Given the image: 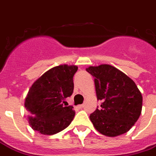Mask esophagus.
<instances>
[{"mask_svg":"<svg viewBox=\"0 0 156 156\" xmlns=\"http://www.w3.org/2000/svg\"><path fill=\"white\" fill-rule=\"evenodd\" d=\"M77 108H78L79 109L83 108H84V104H80V105H78V107H77Z\"/></svg>","mask_w":156,"mask_h":156,"instance_id":"1","label":"esophagus"}]
</instances>
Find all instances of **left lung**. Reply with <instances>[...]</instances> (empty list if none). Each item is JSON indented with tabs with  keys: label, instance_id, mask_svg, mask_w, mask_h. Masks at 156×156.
<instances>
[{
	"label": "left lung",
	"instance_id": "obj_1",
	"mask_svg": "<svg viewBox=\"0 0 156 156\" xmlns=\"http://www.w3.org/2000/svg\"><path fill=\"white\" fill-rule=\"evenodd\" d=\"M95 78L97 100L101 108L90 115L95 129L116 137L128 132L140 116L143 96L135 83L114 66L102 64L86 69Z\"/></svg>",
	"mask_w": 156,
	"mask_h": 156
}]
</instances>
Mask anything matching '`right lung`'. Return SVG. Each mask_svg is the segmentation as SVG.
<instances>
[{"label": "right lung", "instance_id": "1", "mask_svg": "<svg viewBox=\"0 0 156 156\" xmlns=\"http://www.w3.org/2000/svg\"><path fill=\"white\" fill-rule=\"evenodd\" d=\"M78 66L61 65L46 71L28 90L24 106L30 127L38 133L52 135L70 125L75 116L72 106H65L73 91V77Z\"/></svg>", "mask_w": 156, "mask_h": 156}]
</instances>
